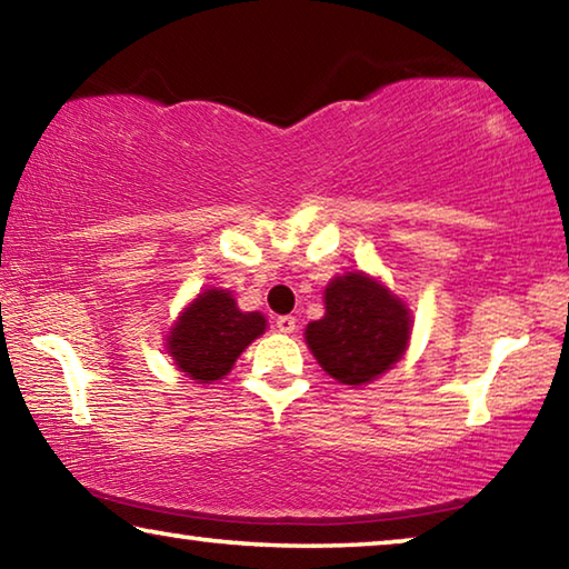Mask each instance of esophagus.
I'll return each mask as SVG.
<instances>
[{
	"label": "esophagus",
	"mask_w": 569,
	"mask_h": 569,
	"mask_svg": "<svg viewBox=\"0 0 569 569\" xmlns=\"http://www.w3.org/2000/svg\"><path fill=\"white\" fill-rule=\"evenodd\" d=\"M295 328H297V320L292 318V315H279L277 318L279 333H295Z\"/></svg>",
	"instance_id": "1"
}]
</instances>
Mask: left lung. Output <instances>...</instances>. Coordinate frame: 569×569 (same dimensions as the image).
<instances>
[{"label":"left lung","mask_w":569,"mask_h":569,"mask_svg":"<svg viewBox=\"0 0 569 569\" xmlns=\"http://www.w3.org/2000/svg\"><path fill=\"white\" fill-rule=\"evenodd\" d=\"M326 315L308 322L305 343L322 371L363 387L401 361L412 338V310L381 279L346 272L322 292Z\"/></svg>","instance_id":"1"}]
</instances>
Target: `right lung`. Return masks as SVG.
<instances>
[{
  "label": "right lung",
  "mask_w": 569,
  "mask_h": 569,
  "mask_svg": "<svg viewBox=\"0 0 569 569\" xmlns=\"http://www.w3.org/2000/svg\"><path fill=\"white\" fill-rule=\"evenodd\" d=\"M264 330V315L239 310L231 290L211 287L182 308L164 338V351L188 379L213 383L233 369L236 358Z\"/></svg>",
  "instance_id": "1"
}]
</instances>
